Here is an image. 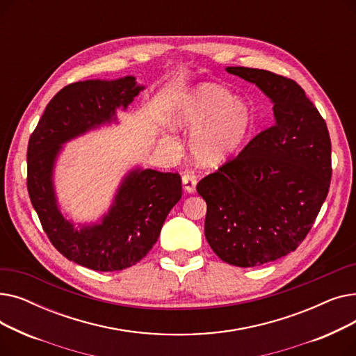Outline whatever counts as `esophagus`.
<instances>
[{"instance_id":"esophagus-1","label":"esophagus","mask_w":356,"mask_h":356,"mask_svg":"<svg viewBox=\"0 0 356 356\" xmlns=\"http://www.w3.org/2000/svg\"><path fill=\"white\" fill-rule=\"evenodd\" d=\"M181 183H183V189L184 192L188 193H193L196 191V184H197V177L195 176V173L188 172L184 173L181 177Z\"/></svg>"}]
</instances>
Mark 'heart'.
Here are the masks:
<instances>
[{
    "label": "heart",
    "mask_w": 356,
    "mask_h": 356,
    "mask_svg": "<svg viewBox=\"0 0 356 356\" xmlns=\"http://www.w3.org/2000/svg\"><path fill=\"white\" fill-rule=\"evenodd\" d=\"M170 124L176 129L195 133L192 154L203 165L229 160L245 143L254 127V112L232 92L212 83H202L175 106Z\"/></svg>",
    "instance_id": "obj_1"
}]
</instances>
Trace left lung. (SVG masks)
<instances>
[{"instance_id":"1","label":"left lung","mask_w":356,"mask_h":356,"mask_svg":"<svg viewBox=\"0 0 356 356\" xmlns=\"http://www.w3.org/2000/svg\"><path fill=\"white\" fill-rule=\"evenodd\" d=\"M273 102L274 122L197 183L204 236L236 267H257L302 244L327 196L332 145L325 120L294 81L263 69L227 67Z\"/></svg>"}]
</instances>
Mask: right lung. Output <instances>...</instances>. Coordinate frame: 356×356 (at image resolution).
<instances>
[{
    "instance_id": "1",
    "label": "right lung",
    "mask_w": 356,
    "mask_h": 356,
    "mask_svg": "<svg viewBox=\"0 0 356 356\" xmlns=\"http://www.w3.org/2000/svg\"><path fill=\"white\" fill-rule=\"evenodd\" d=\"M143 89L134 76L70 83L47 104L29 140L27 189L47 238L63 257L95 271L136 266L153 248L168 212L181 197L180 175L131 170L102 220L74 228L56 200L54 163L62 144L115 121L117 108L127 109Z\"/></svg>"
}]
</instances>
